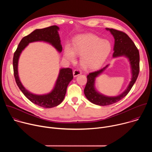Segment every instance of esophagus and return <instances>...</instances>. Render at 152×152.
Masks as SVG:
<instances>
[{
	"mask_svg": "<svg viewBox=\"0 0 152 152\" xmlns=\"http://www.w3.org/2000/svg\"><path fill=\"white\" fill-rule=\"evenodd\" d=\"M81 72L79 70H78V69H76V70H75L74 71H73V76L74 77H76V76H79V75H81Z\"/></svg>",
	"mask_w": 152,
	"mask_h": 152,
	"instance_id": "esophagus-1",
	"label": "esophagus"
}]
</instances>
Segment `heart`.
I'll list each match as a JSON object with an SVG mask.
<instances>
[{
    "label": "heart",
    "mask_w": 152,
    "mask_h": 152,
    "mask_svg": "<svg viewBox=\"0 0 152 152\" xmlns=\"http://www.w3.org/2000/svg\"><path fill=\"white\" fill-rule=\"evenodd\" d=\"M112 49L111 42L107 39H102L94 34H83L76 37L70 45L65 46L64 56L73 62L76 54L80 56V64L83 68L93 70L99 68L109 56Z\"/></svg>",
    "instance_id": "heart-1"
}]
</instances>
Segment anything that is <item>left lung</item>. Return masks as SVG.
<instances>
[{
  "label": "left lung",
  "mask_w": 152,
  "mask_h": 152,
  "mask_svg": "<svg viewBox=\"0 0 152 152\" xmlns=\"http://www.w3.org/2000/svg\"><path fill=\"white\" fill-rule=\"evenodd\" d=\"M110 31L114 38L113 58L124 56L127 58L131 65L132 77L127 88L117 96L110 97L103 95L97 91L95 88V80L102 74L109 65L103 69L89 73L87 76V82L84 89V94L90 102L99 106H107L114 104L123 99L131 90L137 80L140 72V54L139 51L133 41L124 32L114 29L106 28Z\"/></svg>",
  "instance_id": "8db88e82"
}]
</instances>
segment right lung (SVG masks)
Wrapping results in <instances>:
<instances>
[{
    "instance_id": "obj_1",
    "label": "right lung",
    "mask_w": 152,
    "mask_h": 152,
    "mask_svg": "<svg viewBox=\"0 0 152 152\" xmlns=\"http://www.w3.org/2000/svg\"><path fill=\"white\" fill-rule=\"evenodd\" d=\"M59 30V28L55 25L43 29H35L21 39L13 57L14 75L19 89L31 102L45 108L56 106L63 101L66 94L67 86L73 78L72 70L70 68L61 69L53 90L48 94H35L27 90L20 80L18 73V59L21 52L29 43L36 41L48 42L58 52L61 53L62 48L58 34Z\"/></svg>"
}]
</instances>
